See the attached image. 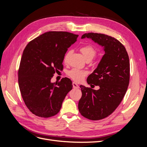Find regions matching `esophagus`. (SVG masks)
Wrapping results in <instances>:
<instances>
[{"label": "esophagus", "mask_w": 147, "mask_h": 147, "mask_svg": "<svg viewBox=\"0 0 147 147\" xmlns=\"http://www.w3.org/2000/svg\"><path fill=\"white\" fill-rule=\"evenodd\" d=\"M72 86H73V88H74V89H78V88H79L78 84H77V83H75V82H73V83H72Z\"/></svg>", "instance_id": "34e87169"}]
</instances>
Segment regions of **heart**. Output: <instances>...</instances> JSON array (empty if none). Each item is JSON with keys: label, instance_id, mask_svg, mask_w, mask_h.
Returning a JSON list of instances; mask_svg holds the SVG:
<instances>
[{"label": "heart", "instance_id": "heart-1", "mask_svg": "<svg viewBox=\"0 0 147 147\" xmlns=\"http://www.w3.org/2000/svg\"><path fill=\"white\" fill-rule=\"evenodd\" d=\"M80 51L82 53L83 57L86 59H92L96 55L95 49L90 45H84L80 47ZM68 55L67 54L65 57L64 61L67 60ZM88 75V71L85 70H82L78 68H74L67 72V75L76 82H80L85 78Z\"/></svg>", "mask_w": 147, "mask_h": 147}]
</instances>
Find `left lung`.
<instances>
[{
    "mask_svg": "<svg viewBox=\"0 0 147 147\" xmlns=\"http://www.w3.org/2000/svg\"><path fill=\"white\" fill-rule=\"evenodd\" d=\"M85 38L104 47L105 53L87 78L89 84L98 86L100 89L81 85L78 110L83 117L98 120L112 114L123 98L129 82V60L124 45L115 38L96 33H85L82 38Z\"/></svg>",
    "mask_w": 147,
    "mask_h": 147,
    "instance_id": "left-lung-1",
    "label": "left lung"
}]
</instances>
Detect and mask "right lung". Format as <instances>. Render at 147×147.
<instances>
[{
    "label": "right lung",
    "mask_w": 147,
    "mask_h": 147,
    "mask_svg": "<svg viewBox=\"0 0 147 147\" xmlns=\"http://www.w3.org/2000/svg\"><path fill=\"white\" fill-rule=\"evenodd\" d=\"M78 35L67 32H48L28 42L18 70V83L24 102L35 115L48 118L57 114L65 96L72 89L65 77L50 82L55 72L63 68L68 48Z\"/></svg>",
    "instance_id": "add662e5"
}]
</instances>
